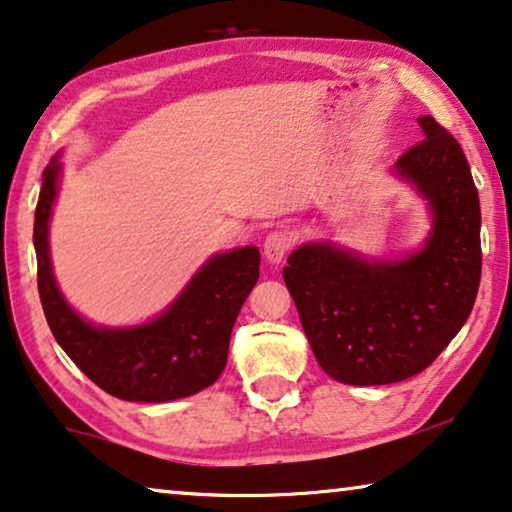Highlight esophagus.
<instances>
[{
    "label": "esophagus",
    "mask_w": 512,
    "mask_h": 512,
    "mask_svg": "<svg viewBox=\"0 0 512 512\" xmlns=\"http://www.w3.org/2000/svg\"><path fill=\"white\" fill-rule=\"evenodd\" d=\"M292 243H294V239H292L290 232H285V229H276V232H271L269 236H266L264 257L269 259L271 264H278L280 259L290 253Z\"/></svg>",
    "instance_id": "34e87169"
}]
</instances>
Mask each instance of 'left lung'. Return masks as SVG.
Instances as JSON below:
<instances>
[{"instance_id":"1","label":"left lung","mask_w":512,"mask_h":512,"mask_svg":"<svg viewBox=\"0 0 512 512\" xmlns=\"http://www.w3.org/2000/svg\"><path fill=\"white\" fill-rule=\"evenodd\" d=\"M399 157L434 211L413 257L369 264L327 243L287 257L283 278L322 371L345 385H390L427 369L471 315L480 285V201L462 146L424 115Z\"/></svg>"}]
</instances>
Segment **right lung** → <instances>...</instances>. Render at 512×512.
<instances>
[{"label":"right lung","mask_w":512,"mask_h":512,"mask_svg":"<svg viewBox=\"0 0 512 512\" xmlns=\"http://www.w3.org/2000/svg\"><path fill=\"white\" fill-rule=\"evenodd\" d=\"M60 164L43 171L34 211L37 283L55 341L104 392L125 401L160 403L213 385L227 364L229 338L243 301L259 278V250L239 248L201 269L167 313L136 329H95L57 290L48 253V218Z\"/></svg>","instance_id":"add662e5"}]
</instances>
